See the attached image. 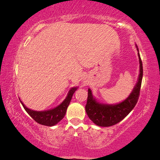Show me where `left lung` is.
Segmentation results:
<instances>
[{
	"label": "left lung",
	"mask_w": 160,
	"mask_h": 160,
	"mask_svg": "<svg viewBox=\"0 0 160 160\" xmlns=\"http://www.w3.org/2000/svg\"><path fill=\"white\" fill-rule=\"evenodd\" d=\"M137 49L138 51L139 62H140V74L135 87L126 100L117 104L101 103L96 101L95 98H93L92 91L90 90V89H88V101L85 109L89 118L97 126L107 127L117 124L123 118H125L135 107L140 96L142 78V60L140 59L138 46Z\"/></svg>",
	"instance_id": "left-lung-1"
}]
</instances>
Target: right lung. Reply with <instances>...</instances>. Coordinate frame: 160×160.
<instances>
[{"instance_id":"obj_1","label":"right lung","mask_w":160,"mask_h":160,"mask_svg":"<svg viewBox=\"0 0 160 160\" xmlns=\"http://www.w3.org/2000/svg\"><path fill=\"white\" fill-rule=\"evenodd\" d=\"M77 90V88H72L68 92V94L66 98L62 101V103L58 106V107L53 108V109H49V110L45 111H34L32 109L27 108L23 104V103L20 101L22 107L27 113L32 117L35 121L37 123L47 126H53L57 124L61 120L65 117L66 111L68 106L70 104V101L72 97V95Z\"/></svg>"}]
</instances>
